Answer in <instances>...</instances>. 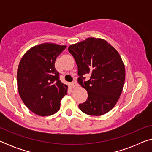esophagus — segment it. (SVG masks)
<instances>
[{"label": "esophagus", "instance_id": "obj_1", "mask_svg": "<svg viewBox=\"0 0 152 152\" xmlns=\"http://www.w3.org/2000/svg\"><path fill=\"white\" fill-rule=\"evenodd\" d=\"M71 85H72V86L73 87V88H75V87H76V86H77V82H75H75H72Z\"/></svg>", "mask_w": 152, "mask_h": 152}]
</instances>
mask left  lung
I'll list each match as a JSON object with an SVG mask.
<instances>
[{
    "label": "left lung",
    "mask_w": 152,
    "mask_h": 152,
    "mask_svg": "<svg viewBox=\"0 0 152 152\" xmlns=\"http://www.w3.org/2000/svg\"><path fill=\"white\" fill-rule=\"evenodd\" d=\"M68 51L77 66V82L88 93L79 108L90 115H101L117 103L125 80V68L117 50L101 39L88 38L70 45ZM85 74L90 79L85 80Z\"/></svg>",
    "instance_id": "1"
}]
</instances>
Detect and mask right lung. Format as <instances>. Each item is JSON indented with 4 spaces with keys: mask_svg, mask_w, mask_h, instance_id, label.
<instances>
[{
    "mask_svg": "<svg viewBox=\"0 0 152 152\" xmlns=\"http://www.w3.org/2000/svg\"><path fill=\"white\" fill-rule=\"evenodd\" d=\"M65 45L43 43L27 51L17 70L20 97L31 111L41 116L50 115L59 111L60 102L67 94L68 86L59 80L56 59Z\"/></svg>",
    "mask_w": 152,
    "mask_h": 152,
    "instance_id": "right-lung-1",
    "label": "right lung"
}]
</instances>
